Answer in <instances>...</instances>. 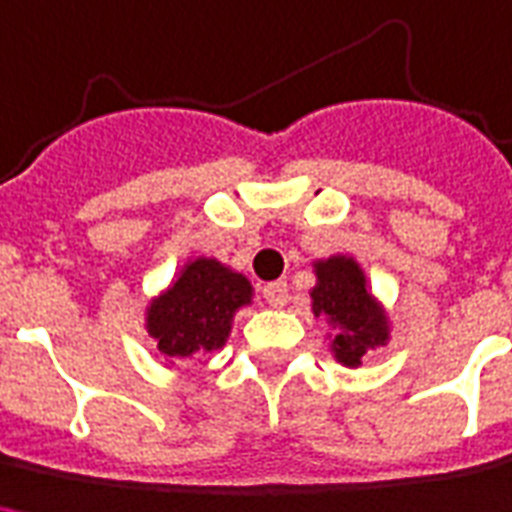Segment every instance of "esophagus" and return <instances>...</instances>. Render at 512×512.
<instances>
[{
  "label": "esophagus",
  "instance_id": "esophagus-1",
  "mask_svg": "<svg viewBox=\"0 0 512 512\" xmlns=\"http://www.w3.org/2000/svg\"><path fill=\"white\" fill-rule=\"evenodd\" d=\"M262 295L264 301L278 309V306H284V303L290 301V287H287V281H270L262 290Z\"/></svg>",
  "mask_w": 512,
  "mask_h": 512
}]
</instances>
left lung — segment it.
<instances>
[{
    "instance_id": "left-lung-1",
    "label": "left lung",
    "mask_w": 512,
    "mask_h": 512,
    "mask_svg": "<svg viewBox=\"0 0 512 512\" xmlns=\"http://www.w3.org/2000/svg\"><path fill=\"white\" fill-rule=\"evenodd\" d=\"M317 287L312 290V312L329 317L337 326L331 351L348 368L362 365V357L387 343V317L365 290V273L348 256H331L315 264Z\"/></svg>"
}]
</instances>
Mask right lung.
Returning <instances> with one entry per match:
<instances>
[{"mask_svg": "<svg viewBox=\"0 0 512 512\" xmlns=\"http://www.w3.org/2000/svg\"><path fill=\"white\" fill-rule=\"evenodd\" d=\"M250 303L248 278L214 259H195L147 309V331L167 359L217 351L239 306Z\"/></svg>", "mask_w": 512, "mask_h": 512, "instance_id": "obj_1", "label": "right lung"}]
</instances>
